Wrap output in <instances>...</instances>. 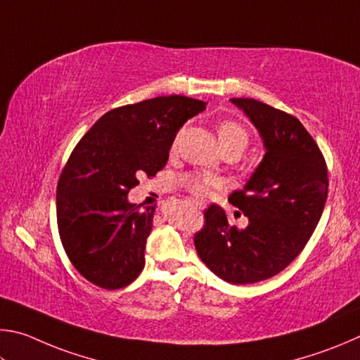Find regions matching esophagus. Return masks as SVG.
Instances as JSON below:
<instances>
[{"label": "esophagus", "instance_id": "obj_1", "mask_svg": "<svg viewBox=\"0 0 360 360\" xmlns=\"http://www.w3.org/2000/svg\"><path fill=\"white\" fill-rule=\"evenodd\" d=\"M196 207H198V209H200V210L205 209V205L202 202H196Z\"/></svg>", "mask_w": 360, "mask_h": 360}]
</instances>
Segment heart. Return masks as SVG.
<instances>
[{"mask_svg": "<svg viewBox=\"0 0 360 360\" xmlns=\"http://www.w3.org/2000/svg\"><path fill=\"white\" fill-rule=\"evenodd\" d=\"M217 134L224 153L234 151V153L242 155L250 143V134L247 128H245L242 123H238L237 120L232 118H226L217 123ZM179 181L180 185L184 186L188 193L193 194L194 198L209 196L213 188H217L219 185L218 179L202 172L184 174L180 175Z\"/></svg>", "mask_w": 360, "mask_h": 360, "instance_id": "heart-1", "label": "heart"}]
</instances>
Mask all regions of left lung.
<instances>
[{"mask_svg":"<svg viewBox=\"0 0 360 360\" xmlns=\"http://www.w3.org/2000/svg\"><path fill=\"white\" fill-rule=\"evenodd\" d=\"M259 129L266 155L229 202L248 217L231 226L212 204L194 247L213 274L232 285L267 280L286 269L310 240L327 199V164L318 143L291 113L251 98H232Z\"/></svg>","mask_w":360,"mask_h":360,"instance_id":"left-lung-1","label":"left lung"}]
</instances>
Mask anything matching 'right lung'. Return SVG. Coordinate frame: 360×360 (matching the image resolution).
<instances>
[{
	"mask_svg": "<svg viewBox=\"0 0 360 360\" xmlns=\"http://www.w3.org/2000/svg\"><path fill=\"white\" fill-rule=\"evenodd\" d=\"M205 109L181 94L112 109L75 145L56 185V223L74 269L93 285L120 289L143 269L155 207L129 204L139 176L166 166L176 131Z\"/></svg>",
	"mask_w": 360,
	"mask_h": 360,
	"instance_id": "add662e5",
	"label": "right lung"
}]
</instances>
